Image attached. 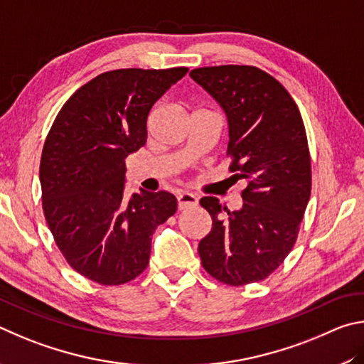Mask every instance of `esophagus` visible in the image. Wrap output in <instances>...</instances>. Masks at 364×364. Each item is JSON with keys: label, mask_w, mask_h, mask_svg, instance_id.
I'll return each instance as SVG.
<instances>
[{"label": "esophagus", "mask_w": 364, "mask_h": 364, "mask_svg": "<svg viewBox=\"0 0 364 364\" xmlns=\"http://www.w3.org/2000/svg\"><path fill=\"white\" fill-rule=\"evenodd\" d=\"M198 205V200L193 193H187L183 192L177 196V208L178 211H186V209H192Z\"/></svg>", "instance_id": "esophagus-1"}]
</instances>
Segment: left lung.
<instances>
[{
	"label": "left lung",
	"instance_id": "8db88e82",
	"mask_svg": "<svg viewBox=\"0 0 364 364\" xmlns=\"http://www.w3.org/2000/svg\"><path fill=\"white\" fill-rule=\"evenodd\" d=\"M190 76L224 108L228 169L246 182L240 211H228L214 196L201 198L213 218L211 232L198 245L201 264L228 286L262 282L291 252L310 200L301 112L282 82L257 67H203Z\"/></svg>",
	"mask_w": 364,
	"mask_h": 364
}]
</instances>
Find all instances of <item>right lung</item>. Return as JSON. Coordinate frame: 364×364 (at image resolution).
Returning <instances> with one entry per match:
<instances>
[{
  "mask_svg": "<svg viewBox=\"0 0 364 364\" xmlns=\"http://www.w3.org/2000/svg\"><path fill=\"white\" fill-rule=\"evenodd\" d=\"M187 72L100 73L63 104L44 140V218L68 265L94 283L118 286L139 277L153 232L177 211L176 196L164 190H140L127 201L124 161L146 142L151 107Z\"/></svg>",
  "mask_w": 364,
  "mask_h": 364,
  "instance_id": "right-lung-1",
  "label": "right lung"
}]
</instances>
